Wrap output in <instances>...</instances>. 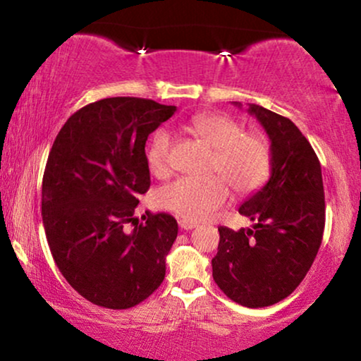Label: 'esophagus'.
<instances>
[{
  "label": "esophagus",
  "mask_w": 361,
  "mask_h": 361,
  "mask_svg": "<svg viewBox=\"0 0 361 361\" xmlns=\"http://www.w3.org/2000/svg\"><path fill=\"white\" fill-rule=\"evenodd\" d=\"M179 226L182 230H194L197 224L195 221H189V220H179Z\"/></svg>",
  "instance_id": "34e87169"
}]
</instances>
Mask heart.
<instances>
[{"label": "heart", "mask_w": 361, "mask_h": 361, "mask_svg": "<svg viewBox=\"0 0 361 361\" xmlns=\"http://www.w3.org/2000/svg\"><path fill=\"white\" fill-rule=\"evenodd\" d=\"M190 131L214 149L210 172L216 174L195 179L180 177L156 192V204L180 219L199 221L210 216L228 202L231 185L238 194H251L269 179L273 154L269 141L259 133H243L231 116L200 113L190 118ZM169 131L157 130L147 146L146 161L151 174L166 177L171 171Z\"/></svg>", "instance_id": "b5f03b06"}]
</instances>
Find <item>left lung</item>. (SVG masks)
Wrapping results in <instances>:
<instances>
[{"mask_svg": "<svg viewBox=\"0 0 361 361\" xmlns=\"http://www.w3.org/2000/svg\"><path fill=\"white\" fill-rule=\"evenodd\" d=\"M248 111L271 140V177L238 210L253 228H219L212 269L226 298L256 309L286 299L305 278L322 243L325 195L319 157L299 128L259 105Z\"/></svg>", "mask_w": 361, "mask_h": 361, "instance_id": "8db88e82", "label": "left lung"}]
</instances>
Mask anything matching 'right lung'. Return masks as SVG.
I'll return each mask as SVG.
<instances>
[{
    "label": "right lung",
    "instance_id": "obj_1",
    "mask_svg": "<svg viewBox=\"0 0 361 361\" xmlns=\"http://www.w3.org/2000/svg\"><path fill=\"white\" fill-rule=\"evenodd\" d=\"M176 106L136 97L103 98L66 121L42 177V224L52 258L82 298L106 309H130L166 276L177 238L169 214L135 219L151 185L147 136ZM133 223L135 228L126 231Z\"/></svg>",
    "mask_w": 361,
    "mask_h": 361
}]
</instances>
